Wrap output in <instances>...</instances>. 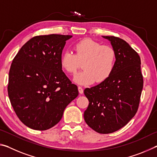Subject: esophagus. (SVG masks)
<instances>
[{
  "label": "esophagus",
  "mask_w": 157,
  "mask_h": 157,
  "mask_svg": "<svg viewBox=\"0 0 157 157\" xmlns=\"http://www.w3.org/2000/svg\"><path fill=\"white\" fill-rule=\"evenodd\" d=\"M78 91H79V93L80 94H82L84 93V90H83V88H82V86H78Z\"/></svg>",
  "instance_id": "esophagus-1"
}]
</instances>
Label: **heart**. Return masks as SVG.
<instances>
[{"label": "heart", "mask_w": 157, "mask_h": 157, "mask_svg": "<svg viewBox=\"0 0 157 157\" xmlns=\"http://www.w3.org/2000/svg\"><path fill=\"white\" fill-rule=\"evenodd\" d=\"M75 54L65 52L60 58L61 67L70 75H75L83 63L84 71L75 76V80L80 84L102 83L109 78L115 67L116 53L112 47L101 45L86 38L73 46Z\"/></svg>", "instance_id": "heart-1"}]
</instances>
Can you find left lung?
<instances>
[{
  "mask_svg": "<svg viewBox=\"0 0 157 157\" xmlns=\"http://www.w3.org/2000/svg\"><path fill=\"white\" fill-rule=\"evenodd\" d=\"M103 37L111 41L116 51L115 67L105 82L84 89L89 104L84 118L94 131L109 134L126 125L136 113L143 78L139 54L119 37Z\"/></svg>",
  "mask_w": 157,
  "mask_h": 157,
  "instance_id": "obj_1",
  "label": "left lung"
}]
</instances>
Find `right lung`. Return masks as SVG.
I'll list each match as a JSON object with an SVG mask.
<instances>
[{"label":"right lung","mask_w":157,"mask_h":157,"mask_svg":"<svg viewBox=\"0 0 157 157\" xmlns=\"http://www.w3.org/2000/svg\"><path fill=\"white\" fill-rule=\"evenodd\" d=\"M71 35L34 36L18 52L10 67L7 91L16 114L31 129L57 124L78 89L62 70L60 58Z\"/></svg>","instance_id":"add662e5"}]
</instances>
